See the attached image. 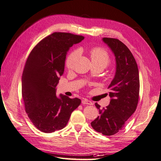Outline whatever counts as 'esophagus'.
I'll return each instance as SVG.
<instances>
[{
    "instance_id": "1",
    "label": "esophagus",
    "mask_w": 161,
    "mask_h": 161,
    "mask_svg": "<svg viewBox=\"0 0 161 161\" xmlns=\"http://www.w3.org/2000/svg\"><path fill=\"white\" fill-rule=\"evenodd\" d=\"M82 104H87V105H92L93 103L90 100H88L87 99L83 98L82 100Z\"/></svg>"
}]
</instances>
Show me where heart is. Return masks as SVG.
I'll list each match as a JSON object with an SVG mask.
<instances>
[{
    "label": "heart",
    "mask_w": 161,
    "mask_h": 161,
    "mask_svg": "<svg viewBox=\"0 0 161 161\" xmlns=\"http://www.w3.org/2000/svg\"><path fill=\"white\" fill-rule=\"evenodd\" d=\"M92 64H98L103 65L104 68L110 64L111 58L108 53L104 49L101 48H92L89 52ZM78 54V50H74L68 56L65 61V66L68 68H71Z\"/></svg>",
    "instance_id": "obj_1"
}]
</instances>
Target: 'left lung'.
<instances>
[{
	"label": "left lung",
	"mask_w": 161,
	"mask_h": 161,
	"mask_svg": "<svg viewBox=\"0 0 161 161\" xmlns=\"http://www.w3.org/2000/svg\"><path fill=\"white\" fill-rule=\"evenodd\" d=\"M115 57L116 72L108 88L111 101L108 106L99 109L100 115L91 123L96 131L104 135L116 134L135 113L139 101V75L136 62L132 53L124 43L117 39L104 37Z\"/></svg>",
	"instance_id": "1"
}]
</instances>
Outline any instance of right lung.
Segmentation results:
<instances>
[{
    "mask_svg": "<svg viewBox=\"0 0 161 161\" xmlns=\"http://www.w3.org/2000/svg\"><path fill=\"white\" fill-rule=\"evenodd\" d=\"M84 39L81 35L54 33L43 39L29 54L22 76V96L31 122L46 133L67 125L80 99L56 96V87L64 72L68 51Z\"/></svg>",
    "mask_w": 161,
    "mask_h": 161,
    "instance_id": "add662e5",
    "label": "right lung"
}]
</instances>
